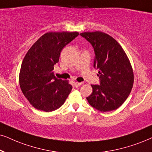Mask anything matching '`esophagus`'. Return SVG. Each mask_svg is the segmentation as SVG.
Here are the masks:
<instances>
[{
	"instance_id": "obj_1",
	"label": "esophagus",
	"mask_w": 152,
	"mask_h": 152,
	"mask_svg": "<svg viewBox=\"0 0 152 152\" xmlns=\"http://www.w3.org/2000/svg\"><path fill=\"white\" fill-rule=\"evenodd\" d=\"M81 85H82V83H78V82H75L74 83V86L76 88L79 87V86H81Z\"/></svg>"
}]
</instances>
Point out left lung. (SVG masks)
<instances>
[{
	"instance_id": "left-lung-1",
	"label": "left lung",
	"mask_w": 152,
	"mask_h": 152,
	"mask_svg": "<svg viewBox=\"0 0 152 152\" xmlns=\"http://www.w3.org/2000/svg\"><path fill=\"white\" fill-rule=\"evenodd\" d=\"M93 45V66L99 70L100 85H91L93 93L86 97L88 103L102 112L116 110L129 96L134 74L129 59L118 42L101 31L80 34Z\"/></svg>"
}]
</instances>
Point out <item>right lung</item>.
Instances as JSON below:
<instances>
[{"label": "right lung", "mask_w": 152, "mask_h": 152, "mask_svg": "<svg viewBox=\"0 0 152 152\" xmlns=\"http://www.w3.org/2000/svg\"><path fill=\"white\" fill-rule=\"evenodd\" d=\"M78 32H48L35 42L21 65L19 83L23 94L34 108L46 112L59 108L69 95L68 80L55 78L54 65L60 53Z\"/></svg>", "instance_id": "right-lung-1"}]
</instances>
